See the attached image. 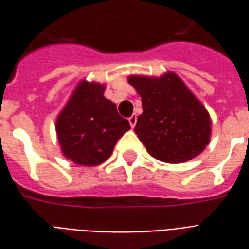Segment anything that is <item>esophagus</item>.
<instances>
[{
  "mask_svg": "<svg viewBox=\"0 0 249 249\" xmlns=\"http://www.w3.org/2000/svg\"><path fill=\"white\" fill-rule=\"evenodd\" d=\"M128 120H129L130 126H132V128H135L136 123H137V116H136V114H132Z\"/></svg>",
  "mask_w": 249,
  "mask_h": 249,
  "instance_id": "esophagus-1",
  "label": "esophagus"
}]
</instances>
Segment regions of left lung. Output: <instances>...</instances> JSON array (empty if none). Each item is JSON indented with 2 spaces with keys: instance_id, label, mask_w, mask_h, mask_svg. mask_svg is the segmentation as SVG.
I'll return each instance as SVG.
<instances>
[{
  "instance_id": "obj_1",
  "label": "left lung",
  "mask_w": 249,
  "mask_h": 249,
  "mask_svg": "<svg viewBox=\"0 0 249 249\" xmlns=\"http://www.w3.org/2000/svg\"><path fill=\"white\" fill-rule=\"evenodd\" d=\"M128 82L140 94L144 110L135 132L152 157L178 164L205 149L211 137L209 114L176 73L129 76Z\"/></svg>"
}]
</instances>
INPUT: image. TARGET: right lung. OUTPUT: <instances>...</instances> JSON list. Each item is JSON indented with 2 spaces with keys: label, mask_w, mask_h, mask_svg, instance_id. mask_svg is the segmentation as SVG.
Listing matches in <instances>:
<instances>
[{
  "label": "right lung",
  "mask_w": 249,
  "mask_h": 249,
  "mask_svg": "<svg viewBox=\"0 0 249 249\" xmlns=\"http://www.w3.org/2000/svg\"><path fill=\"white\" fill-rule=\"evenodd\" d=\"M105 85L82 80L56 120L62 155L78 165L93 167L108 160L129 121L104 97Z\"/></svg>",
  "instance_id": "right-lung-1"
}]
</instances>
